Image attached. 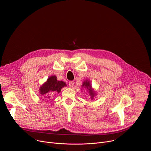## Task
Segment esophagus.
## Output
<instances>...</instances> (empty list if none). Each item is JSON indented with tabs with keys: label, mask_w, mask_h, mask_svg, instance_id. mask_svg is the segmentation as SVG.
I'll list each match as a JSON object with an SVG mask.
<instances>
[{
	"label": "esophagus",
	"mask_w": 151,
	"mask_h": 151,
	"mask_svg": "<svg viewBox=\"0 0 151 151\" xmlns=\"http://www.w3.org/2000/svg\"><path fill=\"white\" fill-rule=\"evenodd\" d=\"M69 85L70 87L72 88V87H73V85H74V82H73V81H70V82L69 83Z\"/></svg>",
	"instance_id": "obj_1"
}]
</instances>
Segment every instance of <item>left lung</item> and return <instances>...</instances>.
Wrapping results in <instances>:
<instances>
[{"label":"left lung","mask_w":151,"mask_h":151,"mask_svg":"<svg viewBox=\"0 0 151 151\" xmlns=\"http://www.w3.org/2000/svg\"><path fill=\"white\" fill-rule=\"evenodd\" d=\"M82 87L83 88H85L86 89H88V93L90 94V96H91V99L93 100L94 96H95V93L94 91L93 90V89L91 87V85L90 83V82L88 80H86L85 81L83 82H82Z\"/></svg>","instance_id":"8db88e82"}]
</instances>
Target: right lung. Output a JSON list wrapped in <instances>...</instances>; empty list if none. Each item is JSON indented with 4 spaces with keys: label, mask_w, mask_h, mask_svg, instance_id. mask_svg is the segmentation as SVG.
<instances>
[{
    "label": "right lung",
    "mask_w": 151,
    "mask_h": 151,
    "mask_svg": "<svg viewBox=\"0 0 151 151\" xmlns=\"http://www.w3.org/2000/svg\"><path fill=\"white\" fill-rule=\"evenodd\" d=\"M65 86H66L65 82L61 81H58L55 75L51 76L48 78L46 82L41 85L39 88V93L40 94L44 96H47V94L50 93L52 94L54 92L59 93L61 88ZM46 98H50V96L46 97Z\"/></svg>",
    "instance_id": "right-lung-1"
}]
</instances>
